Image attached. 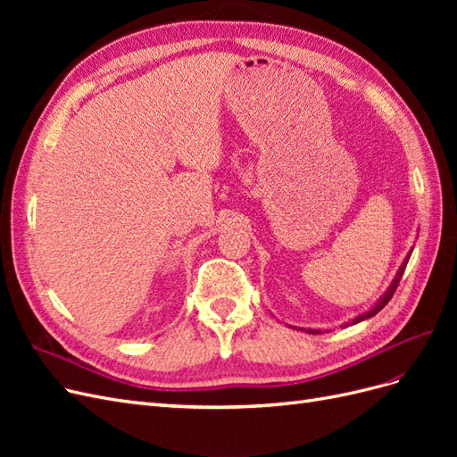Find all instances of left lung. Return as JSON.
I'll list each match as a JSON object with an SVG mask.
<instances>
[{
	"mask_svg": "<svg viewBox=\"0 0 457 457\" xmlns=\"http://www.w3.org/2000/svg\"><path fill=\"white\" fill-rule=\"evenodd\" d=\"M406 262H408V259L403 262V267H400L398 269V272H396V278L393 280V284H391V287L389 289H386V294L378 301V305L376 307H373L371 311H368V312H364V314H361V316H356V318H353V322L351 324H356V322H362V320H366V318H371V316H376L385 305H386V303H389L391 301V297H393V294L396 292V287H398V282H400V278H403V274H404V269H406ZM349 326V324H347ZM309 334H318V331L316 329H309Z\"/></svg>",
	"mask_w": 457,
	"mask_h": 457,
	"instance_id": "1",
	"label": "left lung"
}]
</instances>
